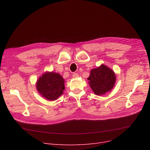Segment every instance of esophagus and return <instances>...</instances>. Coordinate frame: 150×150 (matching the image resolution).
<instances>
[{
  "label": "esophagus",
  "instance_id": "1",
  "mask_svg": "<svg viewBox=\"0 0 150 150\" xmlns=\"http://www.w3.org/2000/svg\"><path fill=\"white\" fill-rule=\"evenodd\" d=\"M72 76L74 77V78H78V74H77V73H74L73 74H72Z\"/></svg>",
  "mask_w": 150,
  "mask_h": 150
}]
</instances>
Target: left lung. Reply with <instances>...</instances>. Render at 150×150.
I'll return each instance as SVG.
<instances>
[{
  "instance_id": "obj_1",
  "label": "left lung",
  "mask_w": 150,
  "mask_h": 150,
  "mask_svg": "<svg viewBox=\"0 0 150 150\" xmlns=\"http://www.w3.org/2000/svg\"><path fill=\"white\" fill-rule=\"evenodd\" d=\"M88 80L93 92L97 96H101L112 89L115 82V75L111 69L102 64L91 70Z\"/></svg>"
}]
</instances>
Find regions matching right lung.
I'll list each match as a JSON object with an SVG mask.
<instances>
[{
    "instance_id": "right-lung-1",
    "label": "right lung",
    "mask_w": 150,
    "mask_h": 150,
    "mask_svg": "<svg viewBox=\"0 0 150 150\" xmlns=\"http://www.w3.org/2000/svg\"><path fill=\"white\" fill-rule=\"evenodd\" d=\"M36 87L42 97L49 100H55L63 93L64 80L59 74L47 72L39 78Z\"/></svg>"
}]
</instances>
